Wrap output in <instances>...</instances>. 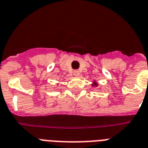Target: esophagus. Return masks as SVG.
<instances>
[{"label": "esophagus", "mask_w": 148, "mask_h": 148, "mask_svg": "<svg viewBox=\"0 0 148 148\" xmlns=\"http://www.w3.org/2000/svg\"><path fill=\"white\" fill-rule=\"evenodd\" d=\"M74 76H77V75H79V72H78V71H74Z\"/></svg>", "instance_id": "34e87169"}]
</instances>
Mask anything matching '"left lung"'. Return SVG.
<instances>
[{
    "label": "left lung",
    "instance_id": "8db88e82",
    "mask_svg": "<svg viewBox=\"0 0 148 148\" xmlns=\"http://www.w3.org/2000/svg\"><path fill=\"white\" fill-rule=\"evenodd\" d=\"M93 85H94V86H97V84L96 82H94V84H93Z\"/></svg>",
    "mask_w": 148,
    "mask_h": 148
}]
</instances>
